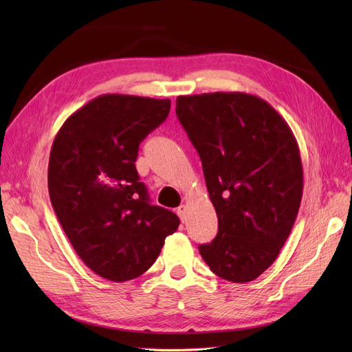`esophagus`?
Masks as SVG:
<instances>
[{
  "label": "esophagus",
  "mask_w": 352,
  "mask_h": 352,
  "mask_svg": "<svg viewBox=\"0 0 352 352\" xmlns=\"http://www.w3.org/2000/svg\"><path fill=\"white\" fill-rule=\"evenodd\" d=\"M186 206H180V207H177V210H176V212H177V216L180 217V220H185V217H186Z\"/></svg>",
  "instance_id": "esophagus-1"
}]
</instances>
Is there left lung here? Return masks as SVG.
<instances>
[{"label":"left lung","mask_w":352,"mask_h":352,"mask_svg":"<svg viewBox=\"0 0 352 352\" xmlns=\"http://www.w3.org/2000/svg\"><path fill=\"white\" fill-rule=\"evenodd\" d=\"M176 114L199 154L217 236L199 245L211 272L257 279L278 258L302 198L295 136L269 102L245 92L180 95Z\"/></svg>","instance_id":"1"}]
</instances>
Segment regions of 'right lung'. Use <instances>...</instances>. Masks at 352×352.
<instances>
[{
	"mask_svg": "<svg viewBox=\"0 0 352 352\" xmlns=\"http://www.w3.org/2000/svg\"><path fill=\"white\" fill-rule=\"evenodd\" d=\"M170 100L105 94L73 113L51 146L48 190L72 247L113 282L151 267L179 217L153 206L135 162L168 116Z\"/></svg>",
	"mask_w": 352,
	"mask_h": 352,
	"instance_id": "obj_1",
	"label": "right lung"
}]
</instances>
